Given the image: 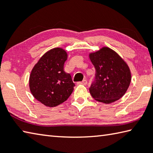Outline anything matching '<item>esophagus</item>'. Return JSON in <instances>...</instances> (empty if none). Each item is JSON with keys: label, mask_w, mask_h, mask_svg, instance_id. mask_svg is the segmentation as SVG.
Instances as JSON below:
<instances>
[{"label": "esophagus", "mask_w": 153, "mask_h": 153, "mask_svg": "<svg viewBox=\"0 0 153 153\" xmlns=\"http://www.w3.org/2000/svg\"><path fill=\"white\" fill-rule=\"evenodd\" d=\"M77 84H81V85H86L87 84V80L86 79H84L82 82H77Z\"/></svg>", "instance_id": "34e87169"}]
</instances>
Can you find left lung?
Wrapping results in <instances>:
<instances>
[{"instance_id": "obj_1", "label": "left lung", "mask_w": 153, "mask_h": 153, "mask_svg": "<svg viewBox=\"0 0 153 153\" xmlns=\"http://www.w3.org/2000/svg\"><path fill=\"white\" fill-rule=\"evenodd\" d=\"M90 59L95 68V78L89 88L92 97L105 104L122 97L131 82L130 70L126 62L108 47L90 53Z\"/></svg>"}]
</instances>
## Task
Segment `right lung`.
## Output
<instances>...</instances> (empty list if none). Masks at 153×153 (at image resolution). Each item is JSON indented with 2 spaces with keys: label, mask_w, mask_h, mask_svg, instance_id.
Instances as JSON below:
<instances>
[{
  "label": "right lung",
  "mask_w": 153,
  "mask_h": 153,
  "mask_svg": "<svg viewBox=\"0 0 153 153\" xmlns=\"http://www.w3.org/2000/svg\"><path fill=\"white\" fill-rule=\"evenodd\" d=\"M67 54L63 49H51L40 59L30 76V89L36 100L53 107L68 98L75 84L71 75L64 71Z\"/></svg>",
  "instance_id": "add662e5"
}]
</instances>
